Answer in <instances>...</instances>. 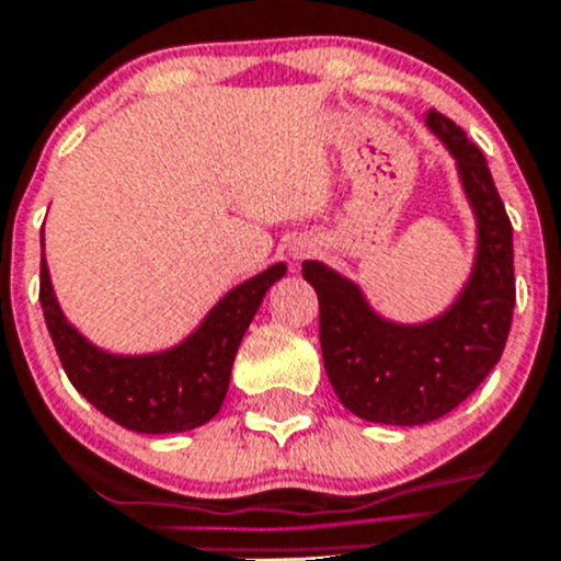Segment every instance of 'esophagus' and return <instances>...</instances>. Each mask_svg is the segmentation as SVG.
I'll return each mask as SVG.
<instances>
[{"mask_svg":"<svg viewBox=\"0 0 561 561\" xmlns=\"http://www.w3.org/2000/svg\"><path fill=\"white\" fill-rule=\"evenodd\" d=\"M302 253H306V250H302V248H300V250H297V253H295V255H302Z\"/></svg>","mask_w":561,"mask_h":561,"instance_id":"1","label":"esophagus"}]
</instances>
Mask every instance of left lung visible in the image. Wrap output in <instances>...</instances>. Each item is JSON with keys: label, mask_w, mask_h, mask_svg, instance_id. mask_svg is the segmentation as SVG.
Returning a JSON list of instances; mask_svg holds the SVG:
<instances>
[{"label": "left lung", "mask_w": 561, "mask_h": 561, "mask_svg": "<svg viewBox=\"0 0 561 561\" xmlns=\"http://www.w3.org/2000/svg\"><path fill=\"white\" fill-rule=\"evenodd\" d=\"M426 124L457 159L479 222L477 264L460 300L444 317L408 328L377 317L339 272L302 264L319 297L330 386L350 413L375 424H426L466 402L499 364L515 308L512 222L484 153L451 117L430 112Z\"/></svg>", "instance_id": "obj_1"}]
</instances>
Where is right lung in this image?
<instances>
[{"label": "right lung", "mask_w": 561, "mask_h": 561, "mask_svg": "<svg viewBox=\"0 0 561 561\" xmlns=\"http://www.w3.org/2000/svg\"><path fill=\"white\" fill-rule=\"evenodd\" d=\"M275 264L228 291L204 324L168 352L121 357L101 352L62 317L41 259V306L68 380L95 410L115 424L146 435L186 432L215 419L231 382V366L244 330L253 322L266 289L284 277Z\"/></svg>", "instance_id": "add662e5"}]
</instances>
